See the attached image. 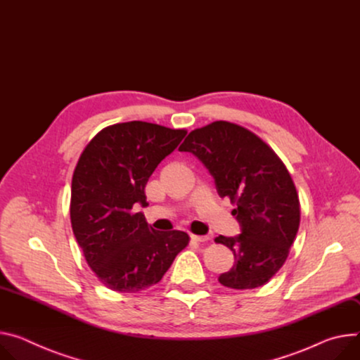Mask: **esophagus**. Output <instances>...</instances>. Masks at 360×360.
Masks as SVG:
<instances>
[{"instance_id": "1", "label": "esophagus", "mask_w": 360, "mask_h": 360, "mask_svg": "<svg viewBox=\"0 0 360 360\" xmlns=\"http://www.w3.org/2000/svg\"><path fill=\"white\" fill-rule=\"evenodd\" d=\"M191 238L194 242H207V240H210L209 236H197V234H191Z\"/></svg>"}]
</instances>
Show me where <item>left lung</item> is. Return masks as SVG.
<instances>
[{"label":"left lung","instance_id":"left-lung-1","mask_svg":"<svg viewBox=\"0 0 360 360\" xmlns=\"http://www.w3.org/2000/svg\"><path fill=\"white\" fill-rule=\"evenodd\" d=\"M179 150L200 158L220 197L236 206L231 214L242 234L214 238L236 259L219 282L237 290L266 285L285 264L300 224L299 195L285 163L253 131L223 120L193 130Z\"/></svg>","mask_w":360,"mask_h":360}]
</instances>
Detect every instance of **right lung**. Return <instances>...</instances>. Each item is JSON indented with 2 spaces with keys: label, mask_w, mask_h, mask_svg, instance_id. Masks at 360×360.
I'll return each instance as SVG.
<instances>
[{
  "label": "right lung",
  "mask_w": 360,
  "mask_h": 360,
  "mask_svg": "<svg viewBox=\"0 0 360 360\" xmlns=\"http://www.w3.org/2000/svg\"><path fill=\"white\" fill-rule=\"evenodd\" d=\"M187 134L146 122L117 123L86 146L71 181L70 219L87 264L108 289L136 293L162 281L190 237L151 229L134 205L146 207V184Z\"/></svg>",
  "instance_id": "right-lung-1"
}]
</instances>
